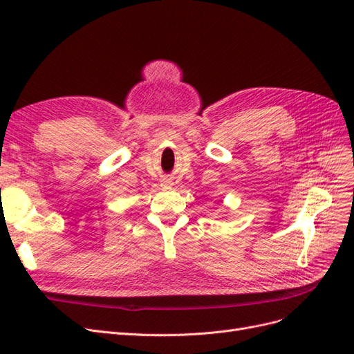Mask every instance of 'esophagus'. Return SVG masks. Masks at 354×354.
I'll return each mask as SVG.
<instances>
[{
    "label": "esophagus",
    "instance_id": "1",
    "mask_svg": "<svg viewBox=\"0 0 354 354\" xmlns=\"http://www.w3.org/2000/svg\"><path fill=\"white\" fill-rule=\"evenodd\" d=\"M167 186H168V183H167Z\"/></svg>",
    "mask_w": 354,
    "mask_h": 354
}]
</instances>
